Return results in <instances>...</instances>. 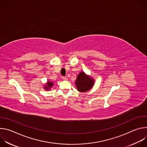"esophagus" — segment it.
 <instances>
[{
  "label": "esophagus",
  "instance_id": "esophagus-1",
  "mask_svg": "<svg viewBox=\"0 0 147 147\" xmlns=\"http://www.w3.org/2000/svg\"><path fill=\"white\" fill-rule=\"evenodd\" d=\"M62 79L63 80H67V78L66 77H62Z\"/></svg>",
  "mask_w": 147,
  "mask_h": 147
}]
</instances>
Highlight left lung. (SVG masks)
I'll use <instances>...</instances> for the list:
<instances>
[{"label":"left lung","instance_id":"1","mask_svg":"<svg viewBox=\"0 0 147 147\" xmlns=\"http://www.w3.org/2000/svg\"><path fill=\"white\" fill-rule=\"evenodd\" d=\"M75 83L78 91L85 92L91 90L93 87L94 80L92 77L86 74L84 71H82L77 76Z\"/></svg>","mask_w":147,"mask_h":147}]
</instances>
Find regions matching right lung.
<instances>
[{
    "label": "right lung",
    "instance_id": "right-lung-1",
    "mask_svg": "<svg viewBox=\"0 0 147 147\" xmlns=\"http://www.w3.org/2000/svg\"><path fill=\"white\" fill-rule=\"evenodd\" d=\"M53 85V82H51L50 81H48L47 82V84L45 86H44V88L46 90L48 91V90H49L51 89V88H52Z\"/></svg>",
    "mask_w": 147,
    "mask_h": 147
}]
</instances>
